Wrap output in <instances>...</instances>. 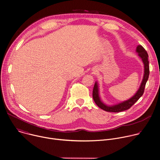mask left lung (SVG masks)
Here are the masks:
<instances>
[{"label": "left lung", "mask_w": 160, "mask_h": 160, "mask_svg": "<svg viewBox=\"0 0 160 160\" xmlns=\"http://www.w3.org/2000/svg\"><path fill=\"white\" fill-rule=\"evenodd\" d=\"M136 52L138 53V56L141 58L144 64V75H143V78L139 89L138 90L137 92L129 99L126 101H124L122 102L119 103L116 105L109 106V105H105L100 100V97H99L98 85L96 82L93 87L92 96H93V98L95 103L97 105L98 108H100L102 110L107 112H119L128 110L131 107L132 105H133L139 100V98L142 95L144 91L146 83L148 80V77L149 75L148 55L145 49L141 45H138L137 46Z\"/></svg>", "instance_id": "1"}]
</instances>
